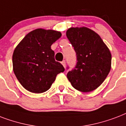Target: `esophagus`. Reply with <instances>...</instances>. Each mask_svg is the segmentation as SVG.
I'll return each instance as SVG.
<instances>
[{"instance_id": "obj_1", "label": "esophagus", "mask_w": 126, "mask_h": 126, "mask_svg": "<svg viewBox=\"0 0 126 126\" xmlns=\"http://www.w3.org/2000/svg\"><path fill=\"white\" fill-rule=\"evenodd\" d=\"M61 63H62V64L63 65V66H64V68H66V61H65V60H63Z\"/></svg>"}]
</instances>
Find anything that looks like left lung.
I'll list each match as a JSON object with an SVG mask.
<instances>
[{"label":"left lung","instance_id":"obj_1","mask_svg":"<svg viewBox=\"0 0 126 126\" xmlns=\"http://www.w3.org/2000/svg\"><path fill=\"white\" fill-rule=\"evenodd\" d=\"M66 36L76 52L75 69L67 74L73 87L83 93L96 89L111 69L112 55L103 39L86 27L70 28Z\"/></svg>","mask_w":126,"mask_h":126}]
</instances>
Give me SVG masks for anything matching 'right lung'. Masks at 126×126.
I'll use <instances>...</instances> for the list:
<instances>
[{"label":"right lung","instance_id":"right-lung-1","mask_svg":"<svg viewBox=\"0 0 126 126\" xmlns=\"http://www.w3.org/2000/svg\"><path fill=\"white\" fill-rule=\"evenodd\" d=\"M60 32L36 29L25 36L14 50L13 71L26 90L41 93L48 90L56 76L64 71L54 59L53 43L61 37Z\"/></svg>","mask_w":126,"mask_h":126}]
</instances>
